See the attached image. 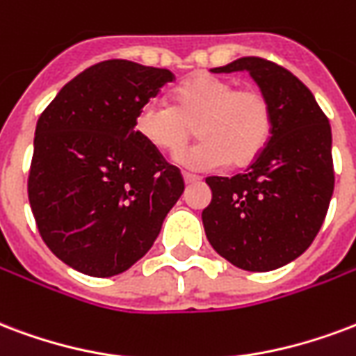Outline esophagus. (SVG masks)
<instances>
[{
	"instance_id": "obj_1",
	"label": "esophagus",
	"mask_w": 356,
	"mask_h": 356,
	"mask_svg": "<svg viewBox=\"0 0 356 356\" xmlns=\"http://www.w3.org/2000/svg\"><path fill=\"white\" fill-rule=\"evenodd\" d=\"M184 181H186V184H195V181H200V178H199V176L188 175V172H184Z\"/></svg>"
}]
</instances>
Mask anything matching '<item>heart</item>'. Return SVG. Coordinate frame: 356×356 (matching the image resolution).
I'll return each instance as SVG.
<instances>
[{"label": "heart", "instance_id": "1", "mask_svg": "<svg viewBox=\"0 0 356 356\" xmlns=\"http://www.w3.org/2000/svg\"><path fill=\"white\" fill-rule=\"evenodd\" d=\"M272 125V105L261 90L207 73L184 80L168 103H144L135 118L138 137L165 154L180 152L195 127L199 143L175 157L189 170L250 165L266 148Z\"/></svg>", "mask_w": 356, "mask_h": 356}]
</instances>
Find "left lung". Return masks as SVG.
I'll return each mask as SVG.
<instances>
[{
  "label": "left lung",
  "mask_w": 356,
  "mask_h": 356,
  "mask_svg": "<svg viewBox=\"0 0 356 356\" xmlns=\"http://www.w3.org/2000/svg\"><path fill=\"white\" fill-rule=\"evenodd\" d=\"M248 71L268 97L274 125L244 175L208 176V242L229 263L268 272L295 261L317 236L334 191L332 133L314 93L285 67L240 58L212 73Z\"/></svg>",
  "instance_id": "obj_1"
}]
</instances>
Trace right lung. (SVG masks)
Here are the masks:
<instances>
[{
	"label": "right lung",
	"instance_id": "1",
	"mask_svg": "<svg viewBox=\"0 0 356 356\" xmlns=\"http://www.w3.org/2000/svg\"><path fill=\"white\" fill-rule=\"evenodd\" d=\"M172 80L168 69L101 61L39 118L29 204L44 244L71 268L93 277L131 268L184 193L180 170L135 129L138 108Z\"/></svg>",
	"mask_w": 356,
	"mask_h": 356
}]
</instances>
